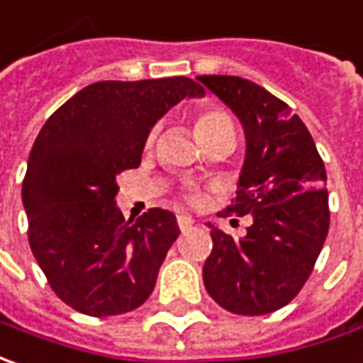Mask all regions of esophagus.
Returning a JSON list of instances; mask_svg holds the SVG:
<instances>
[{
  "instance_id": "34e87169",
  "label": "esophagus",
  "mask_w": 363,
  "mask_h": 363,
  "mask_svg": "<svg viewBox=\"0 0 363 363\" xmlns=\"http://www.w3.org/2000/svg\"><path fill=\"white\" fill-rule=\"evenodd\" d=\"M177 223H179V229H181L182 233H186L193 227V219H191L189 215H179V217H177Z\"/></svg>"
}]
</instances>
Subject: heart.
<instances>
[{
    "label": "heart",
    "mask_w": 363,
    "mask_h": 363,
    "mask_svg": "<svg viewBox=\"0 0 363 363\" xmlns=\"http://www.w3.org/2000/svg\"><path fill=\"white\" fill-rule=\"evenodd\" d=\"M194 132H196V138L203 144L206 140H211V138H215V136L235 132V128H233V120L229 118V114L225 110H220L217 106H206L194 118ZM155 136H157V130L150 132L148 144L155 140Z\"/></svg>",
    "instance_id": "b5f03b06"
}]
</instances>
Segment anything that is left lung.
<instances>
[{
	"mask_svg": "<svg viewBox=\"0 0 363 363\" xmlns=\"http://www.w3.org/2000/svg\"><path fill=\"white\" fill-rule=\"evenodd\" d=\"M196 80L237 114L247 140L237 196L220 217L253 219L239 241L208 223L213 251L203 281L223 309L265 315L301 291L325 243V167L301 118L265 88L239 76Z\"/></svg>",
	"mask_w": 363,
	"mask_h": 363,
	"instance_id": "left-lung-1",
	"label": "left lung"
}]
</instances>
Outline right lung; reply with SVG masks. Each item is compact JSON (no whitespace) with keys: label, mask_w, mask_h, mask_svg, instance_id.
<instances>
[{"label":"right lung","mask_w":363,"mask_h":363,"mask_svg":"<svg viewBox=\"0 0 363 363\" xmlns=\"http://www.w3.org/2000/svg\"><path fill=\"white\" fill-rule=\"evenodd\" d=\"M191 78L96 82L45 120L23 179L32 253L72 309L108 318L140 307L179 237L177 217L150 208L136 223L116 206V174L138 169L150 128L182 98L203 96Z\"/></svg>","instance_id":"add662e5"}]
</instances>
